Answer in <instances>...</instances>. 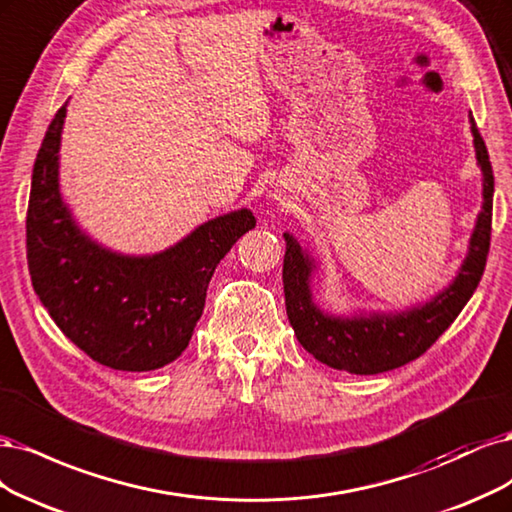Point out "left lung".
Segmentation results:
<instances>
[{"label": "left lung", "instance_id": "left-lung-1", "mask_svg": "<svg viewBox=\"0 0 512 512\" xmlns=\"http://www.w3.org/2000/svg\"><path fill=\"white\" fill-rule=\"evenodd\" d=\"M470 131L476 166L483 172V206L476 214L468 253L455 278L430 300L389 312L357 310L353 315L327 312L312 298V276L319 268V261L293 234H283L287 242L283 261L287 317L300 344L321 364L364 376L400 368L430 349L472 298L481 283L489 253L493 172L487 146L478 134L472 114Z\"/></svg>", "mask_w": 512, "mask_h": 512}]
</instances>
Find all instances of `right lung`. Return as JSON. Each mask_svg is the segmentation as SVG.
<instances>
[{
	"instance_id": "right-lung-1",
	"label": "right lung",
	"mask_w": 512,
	"mask_h": 512,
	"mask_svg": "<svg viewBox=\"0 0 512 512\" xmlns=\"http://www.w3.org/2000/svg\"><path fill=\"white\" fill-rule=\"evenodd\" d=\"M68 102L48 125L27 208V263L40 302L80 351L112 370L148 372L187 349L214 268L249 229V208L219 214L153 255H125L78 225L59 185Z\"/></svg>"
}]
</instances>
